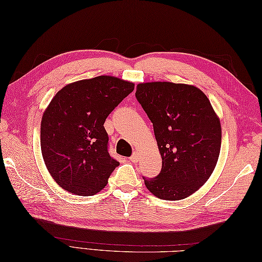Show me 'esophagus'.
Returning a JSON list of instances; mask_svg holds the SVG:
<instances>
[{
	"mask_svg": "<svg viewBox=\"0 0 262 262\" xmlns=\"http://www.w3.org/2000/svg\"><path fill=\"white\" fill-rule=\"evenodd\" d=\"M129 160H130V162H134V163H136L138 160H140V154H138V152H135L134 154L132 155V157L129 158Z\"/></svg>",
	"mask_w": 262,
	"mask_h": 262,
	"instance_id": "34e87169",
	"label": "esophagus"
}]
</instances>
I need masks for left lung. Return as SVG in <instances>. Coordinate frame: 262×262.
Masks as SVG:
<instances>
[{"mask_svg": "<svg viewBox=\"0 0 262 262\" xmlns=\"http://www.w3.org/2000/svg\"><path fill=\"white\" fill-rule=\"evenodd\" d=\"M136 98L151 119L162 158V170L143 178L155 197L180 200L204 186L219 161L222 127L206 94L191 84L146 82Z\"/></svg>", "mask_w": 262, "mask_h": 262, "instance_id": "1", "label": "left lung"}]
</instances>
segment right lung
I'll return each mask as SVG.
<instances>
[{"label":"right lung","mask_w":262,"mask_h":262,"mask_svg":"<svg viewBox=\"0 0 262 262\" xmlns=\"http://www.w3.org/2000/svg\"><path fill=\"white\" fill-rule=\"evenodd\" d=\"M134 86L119 77L100 75L70 83L49 102L40 124L41 154L64 190L91 196L107 186L119 162L109 155L103 124Z\"/></svg>","instance_id":"obj_1"}]
</instances>
